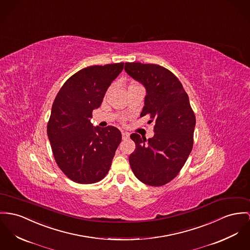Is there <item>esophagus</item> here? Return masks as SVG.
Instances as JSON below:
<instances>
[{"label":"esophagus","instance_id":"esophagus-1","mask_svg":"<svg viewBox=\"0 0 250 250\" xmlns=\"http://www.w3.org/2000/svg\"><path fill=\"white\" fill-rule=\"evenodd\" d=\"M122 138H123V140H126V139H128L129 138V133H127V132H122Z\"/></svg>","mask_w":250,"mask_h":250}]
</instances>
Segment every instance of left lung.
<instances>
[{
	"instance_id": "1",
	"label": "left lung",
	"mask_w": 250,
	"mask_h": 250,
	"mask_svg": "<svg viewBox=\"0 0 250 250\" xmlns=\"http://www.w3.org/2000/svg\"><path fill=\"white\" fill-rule=\"evenodd\" d=\"M125 70L146 87L141 116L149 114V123L155 122L152 138L130 135L136 148L129 164L142 183L161 187L178 175L192 150L195 114L181 82L168 69L153 63L125 62Z\"/></svg>"
}]
</instances>
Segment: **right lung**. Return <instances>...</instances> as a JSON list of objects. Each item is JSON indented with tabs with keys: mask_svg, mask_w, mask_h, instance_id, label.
Returning a JSON list of instances; mask_svg holds the SVG:
<instances>
[{
	"mask_svg": "<svg viewBox=\"0 0 250 250\" xmlns=\"http://www.w3.org/2000/svg\"><path fill=\"white\" fill-rule=\"evenodd\" d=\"M124 68V62L79 70L62 86L47 123V136L60 169L78 184L103 180L122 141L114 126H93L92 111Z\"/></svg>",
	"mask_w": 250,
	"mask_h": 250,
	"instance_id": "1",
	"label": "right lung"
}]
</instances>
